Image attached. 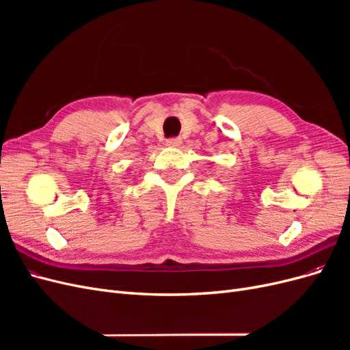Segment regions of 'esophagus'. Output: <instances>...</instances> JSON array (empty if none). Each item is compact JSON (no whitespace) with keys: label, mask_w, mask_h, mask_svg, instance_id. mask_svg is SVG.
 <instances>
[{"label":"esophagus","mask_w":350,"mask_h":350,"mask_svg":"<svg viewBox=\"0 0 350 350\" xmlns=\"http://www.w3.org/2000/svg\"><path fill=\"white\" fill-rule=\"evenodd\" d=\"M181 143H183L181 139H167L166 140V146H169V147H179L181 146Z\"/></svg>","instance_id":"esophagus-1"}]
</instances>
